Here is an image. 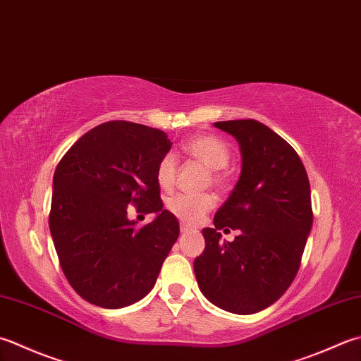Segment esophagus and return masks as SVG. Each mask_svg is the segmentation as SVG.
Here are the masks:
<instances>
[{
	"label": "esophagus",
	"instance_id": "34e87169",
	"mask_svg": "<svg viewBox=\"0 0 361 361\" xmlns=\"http://www.w3.org/2000/svg\"><path fill=\"white\" fill-rule=\"evenodd\" d=\"M180 230H181V233H186V231H189V227H188V225H185V224H181L180 225Z\"/></svg>",
	"mask_w": 361,
	"mask_h": 361
}]
</instances>
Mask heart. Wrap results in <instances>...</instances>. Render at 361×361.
Instances as JSON below:
<instances>
[{
	"label": "heart",
	"mask_w": 361,
	"mask_h": 361,
	"mask_svg": "<svg viewBox=\"0 0 361 361\" xmlns=\"http://www.w3.org/2000/svg\"><path fill=\"white\" fill-rule=\"evenodd\" d=\"M183 150L190 158L200 161L203 166L209 169V176L213 185L225 188L228 176L225 169L231 158L230 147L221 137L214 134H195L183 142ZM176 159L172 153L162 157L157 166V183L162 189H171L176 180ZM166 207L178 221L186 225H197L203 221L211 209L216 207V197L213 194L202 195H185L178 194L167 200Z\"/></svg>",
	"instance_id": "b5f03b06"
}]
</instances>
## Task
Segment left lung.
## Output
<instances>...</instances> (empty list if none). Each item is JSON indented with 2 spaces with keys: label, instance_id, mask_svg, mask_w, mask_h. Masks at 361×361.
Instances as JSON below:
<instances>
[{
  "label": "left lung",
  "instance_id": "left-lung-1",
  "mask_svg": "<svg viewBox=\"0 0 361 361\" xmlns=\"http://www.w3.org/2000/svg\"><path fill=\"white\" fill-rule=\"evenodd\" d=\"M243 154L230 197L203 228L204 250L194 272L204 298L225 312L252 314L285 294L300 267L313 225L312 192L299 154L269 126L253 118L216 122ZM239 229L233 243L221 229Z\"/></svg>",
  "mask_w": 361,
  "mask_h": 361
}]
</instances>
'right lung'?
I'll list each match as a JSON object with an SVG mask.
<instances>
[{
	"instance_id": "add662e5",
	"label": "right lung",
	"mask_w": 361,
	"mask_h": 361,
	"mask_svg": "<svg viewBox=\"0 0 361 361\" xmlns=\"http://www.w3.org/2000/svg\"><path fill=\"white\" fill-rule=\"evenodd\" d=\"M172 142L158 128L111 120L68 148L53 176L49 231L68 283L84 300L123 308L150 293L180 235L162 209L157 166ZM157 212L136 228L126 216Z\"/></svg>"
}]
</instances>
